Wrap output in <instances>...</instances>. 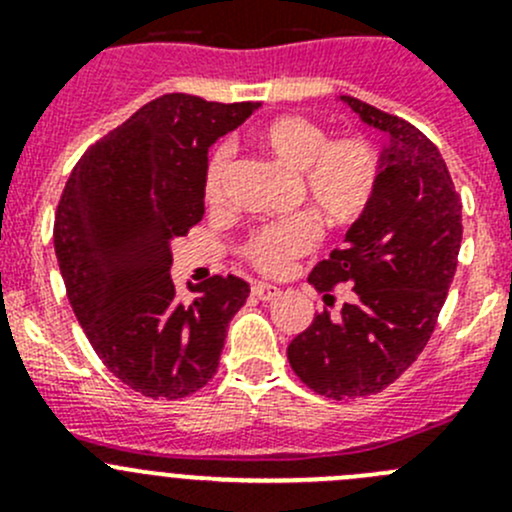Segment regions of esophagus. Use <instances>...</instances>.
<instances>
[{
  "label": "esophagus",
  "mask_w": 512,
  "mask_h": 512,
  "mask_svg": "<svg viewBox=\"0 0 512 512\" xmlns=\"http://www.w3.org/2000/svg\"><path fill=\"white\" fill-rule=\"evenodd\" d=\"M252 294H255L257 299H262V302H270V299L280 297L282 289L275 285H265V282H255V285H252Z\"/></svg>",
  "instance_id": "34e87169"
}]
</instances>
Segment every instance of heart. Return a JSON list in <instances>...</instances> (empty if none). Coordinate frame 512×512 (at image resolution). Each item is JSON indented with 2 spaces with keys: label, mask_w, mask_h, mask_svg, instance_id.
Listing matches in <instances>:
<instances>
[{
  "label": "heart",
  "mask_w": 512,
  "mask_h": 512,
  "mask_svg": "<svg viewBox=\"0 0 512 512\" xmlns=\"http://www.w3.org/2000/svg\"><path fill=\"white\" fill-rule=\"evenodd\" d=\"M257 141L282 165L297 173L299 198L307 200L322 223L334 230L366 218L381 185V160L361 136L329 141L317 121L304 116H277L257 131ZM232 151L218 143L203 175V200L210 208L223 203L225 175ZM312 213H297L257 227L242 245V255L265 275H282L294 260L309 255L322 240V227Z\"/></svg>",
  "instance_id": "heart-1"
}]
</instances>
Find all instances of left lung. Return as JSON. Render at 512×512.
<instances>
[{
    "label": "left lung",
    "instance_id": "8db88e82",
    "mask_svg": "<svg viewBox=\"0 0 512 512\" xmlns=\"http://www.w3.org/2000/svg\"><path fill=\"white\" fill-rule=\"evenodd\" d=\"M361 121L389 133L381 185L347 245L309 272V285L334 307V287L349 285L337 314L317 312L287 347L304 386L334 401L359 399L394 384L426 349L458 265L461 195L438 148L394 113L342 96Z\"/></svg>",
    "mask_w": 512,
    "mask_h": 512
}]
</instances>
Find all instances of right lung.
<instances>
[{
    "mask_svg": "<svg viewBox=\"0 0 512 512\" xmlns=\"http://www.w3.org/2000/svg\"><path fill=\"white\" fill-rule=\"evenodd\" d=\"M255 108L160 96L86 148L61 193L54 250L71 309L106 369L148 399L203 389L250 297L240 277L213 275L180 299L170 242L203 220L208 148Z\"/></svg>",
    "mask_w": 512,
    "mask_h": 512,
    "instance_id": "obj_1",
    "label": "right lung"
}]
</instances>
